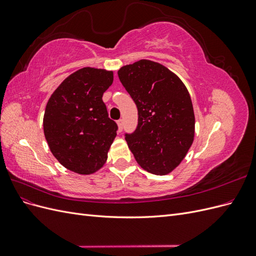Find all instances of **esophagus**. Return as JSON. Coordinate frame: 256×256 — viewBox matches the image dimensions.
I'll use <instances>...</instances> for the list:
<instances>
[{
  "mask_svg": "<svg viewBox=\"0 0 256 256\" xmlns=\"http://www.w3.org/2000/svg\"><path fill=\"white\" fill-rule=\"evenodd\" d=\"M118 130L122 131V127H124V120H118Z\"/></svg>",
  "mask_w": 256,
  "mask_h": 256,
  "instance_id": "obj_1",
  "label": "esophagus"
}]
</instances>
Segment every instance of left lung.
<instances>
[{
	"instance_id": "left-lung-1",
	"label": "left lung",
	"mask_w": 256,
	"mask_h": 256,
	"mask_svg": "<svg viewBox=\"0 0 256 256\" xmlns=\"http://www.w3.org/2000/svg\"><path fill=\"white\" fill-rule=\"evenodd\" d=\"M118 74L138 108V126L125 134L130 150L147 172H172L194 136V113L187 88L166 67L148 60L124 66Z\"/></svg>"
}]
</instances>
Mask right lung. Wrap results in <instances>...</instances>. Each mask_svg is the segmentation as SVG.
<instances>
[{
	"instance_id": "obj_1",
	"label": "right lung",
	"mask_w": 256,
	"mask_h": 256,
	"mask_svg": "<svg viewBox=\"0 0 256 256\" xmlns=\"http://www.w3.org/2000/svg\"><path fill=\"white\" fill-rule=\"evenodd\" d=\"M112 83V72L85 67L66 78L49 99L46 140L53 156L70 171L94 173L108 158L118 129L102 102Z\"/></svg>"
}]
</instances>
